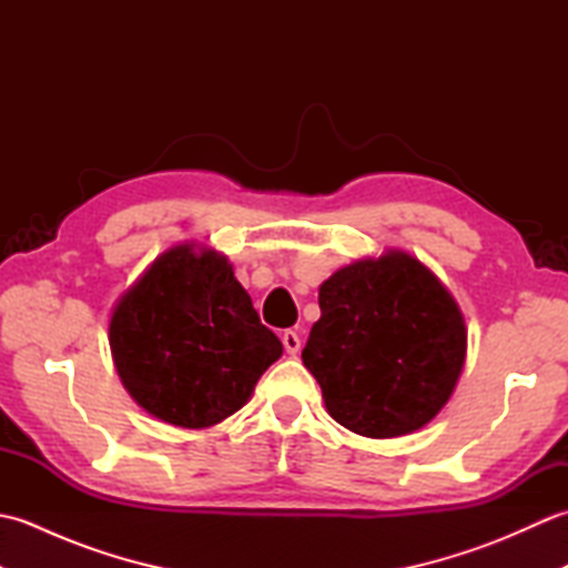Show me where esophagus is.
<instances>
[{
	"label": "esophagus",
	"mask_w": 568,
	"mask_h": 568,
	"mask_svg": "<svg viewBox=\"0 0 568 568\" xmlns=\"http://www.w3.org/2000/svg\"><path fill=\"white\" fill-rule=\"evenodd\" d=\"M281 339H283L285 352L291 354V356H295V354L300 352V336H297V332H293V329H285Z\"/></svg>",
	"instance_id": "1"
}]
</instances>
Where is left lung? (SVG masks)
Masks as SVG:
<instances>
[{
	"instance_id": "left-lung-1",
	"label": "left lung",
	"mask_w": 568,
	"mask_h": 568,
	"mask_svg": "<svg viewBox=\"0 0 568 568\" xmlns=\"http://www.w3.org/2000/svg\"><path fill=\"white\" fill-rule=\"evenodd\" d=\"M303 364L327 413L361 437L425 427L449 400L466 361L456 300L405 251L361 258L320 285Z\"/></svg>"
}]
</instances>
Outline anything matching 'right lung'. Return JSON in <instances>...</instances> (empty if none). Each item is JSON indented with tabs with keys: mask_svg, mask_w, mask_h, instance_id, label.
<instances>
[{
	"mask_svg": "<svg viewBox=\"0 0 568 568\" xmlns=\"http://www.w3.org/2000/svg\"><path fill=\"white\" fill-rule=\"evenodd\" d=\"M110 346L129 395L149 415L185 429L234 415L283 356L232 263L195 244L161 253L119 297Z\"/></svg>",
	"mask_w": 568,
	"mask_h": 568,
	"instance_id": "1",
	"label": "right lung"
}]
</instances>
